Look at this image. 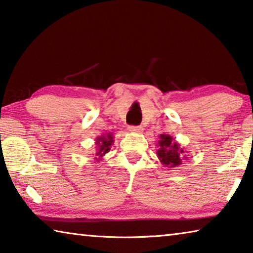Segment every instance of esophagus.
Segmentation results:
<instances>
[{
    "instance_id": "esophagus-1",
    "label": "esophagus",
    "mask_w": 253,
    "mask_h": 253,
    "mask_svg": "<svg viewBox=\"0 0 253 253\" xmlns=\"http://www.w3.org/2000/svg\"><path fill=\"white\" fill-rule=\"evenodd\" d=\"M128 130L130 132H137V134H140L143 132V127L142 126H129L128 127Z\"/></svg>"
}]
</instances>
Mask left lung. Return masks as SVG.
Wrapping results in <instances>:
<instances>
[{
	"instance_id": "8db88e82",
	"label": "left lung",
	"mask_w": 253,
	"mask_h": 253,
	"mask_svg": "<svg viewBox=\"0 0 253 253\" xmlns=\"http://www.w3.org/2000/svg\"><path fill=\"white\" fill-rule=\"evenodd\" d=\"M157 146V157L166 168L173 169L182 164V160H186L187 156L184 155V149L179 147V144L170 135H160Z\"/></svg>"
}]
</instances>
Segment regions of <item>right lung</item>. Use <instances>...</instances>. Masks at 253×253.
<instances>
[{
  "instance_id": "1",
  "label": "right lung",
  "mask_w": 253,
  "mask_h": 253,
  "mask_svg": "<svg viewBox=\"0 0 253 253\" xmlns=\"http://www.w3.org/2000/svg\"><path fill=\"white\" fill-rule=\"evenodd\" d=\"M115 142L114 140V136L111 132H108V134L101 135L99 137H97L96 139V154H95V160L96 161H100L102 160L107 153L110 151V147L113 143Z\"/></svg>"
}]
</instances>
